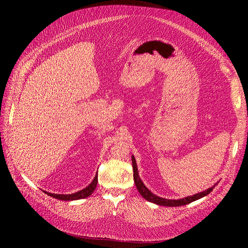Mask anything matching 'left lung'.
I'll return each mask as SVG.
<instances>
[{
	"label": "left lung",
	"instance_id": "left-lung-1",
	"mask_svg": "<svg viewBox=\"0 0 248 248\" xmlns=\"http://www.w3.org/2000/svg\"><path fill=\"white\" fill-rule=\"evenodd\" d=\"M131 160H132V169H133V180H134V183H136L137 188L139 190V192L140 193V196L144 198L145 200L154 202L156 205H159V206H167V207H178V206H183V205H187L189 204L191 202H194L197 200H200L202 198L206 197L207 194H209L213 190V188L215 187L216 184H214L212 187H210V188L204 190V191H201L198 192L196 194H193V196H189V197H186L183 199H179V200H169V199H164V198H160L158 196H156L154 194L151 190H149L146 185L144 184V182L141 181L140 176H139V170H138V166H137V161L136 158H134V156H131Z\"/></svg>",
	"mask_w": 248,
	"mask_h": 248
}]
</instances>
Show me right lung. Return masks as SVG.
Returning <instances> with one entry per match:
<instances>
[{"label": "right lung", "instance_id": "right-lung-1", "mask_svg": "<svg viewBox=\"0 0 248 248\" xmlns=\"http://www.w3.org/2000/svg\"><path fill=\"white\" fill-rule=\"evenodd\" d=\"M97 182H98V175H95L93 181L90 183L86 188L81 189L78 192H74L71 194H57V193H51V192H47V191H44L46 194H48L49 197H52L55 199L58 200H61V201H76V200H81V199H85L88 198L89 196H91V194L94 192L95 188H96V185Z\"/></svg>", "mask_w": 248, "mask_h": 248}]
</instances>
